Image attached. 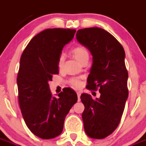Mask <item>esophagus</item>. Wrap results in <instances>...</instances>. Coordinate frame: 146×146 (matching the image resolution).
I'll use <instances>...</instances> for the list:
<instances>
[{"label": "esophagus", "instance_id": "esophagus-1", "mask_svg": "<svg viewBox=\"0 0 146 146\" xmlns=\"http://www.w3.org/2000/svg\"><path fill=\"white\" fill-rule=\"evenodd\" d=\"M77 97H78V100H80V95H81V92H77Z\"/></svg>", "mask_w": 146, "mask_h": 146}]
</instances>
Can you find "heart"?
Listing matches in <instances>:
<instances>
[{
  "label": "heart",
  "mask_w": 146,
  "mask_h": 146,
  "mask_svg": "<svg viewBox=\"0 0 146 146\" xmlns=\"http://www.w3.org/2000/svg\"><path fill=\"white\" fill-rule=\"evenodd\" d=\"M72 52L73 54V55H74V58L80 63H82V62H83L86 59H89L90 54H89L88 51L84 47L81 46H77L72 50ZM64 62V56L63 54H62L59 56V61H58V67L59 69H61L63 66ZM70 82L74 87H80V84H81L80 81L79 80H77V79H72L70 81Z\"/></svg>",
  "instance_id": "heart-1"
}]
</instances>
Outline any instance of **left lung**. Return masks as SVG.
<instances>
[{
    "label": "left lung",
    "mask_w": 146,
    "mask_h": 146,
    "mask_svg": "<svg viewBox=\"0 0 146 146\" xmlns=\"http://www.w3.org/2000/svg\"><path fill=\"white\" fill-rule=\"evenodd\" d=\"M76 36L92 55L87 88L100 92L96 100L86 93L80 97L84 131L90 138L103 139L118 126L128 97L125 53L119 41L100 28L80 29Z\"/></svg>",
    "instance_id": "left-lung-1"
}]
</instances>
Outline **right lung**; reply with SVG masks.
<instances>
[{
  "label": "right lung",
  "mask_w": 146,
  "mask_h": 146,
  "mask_svg": "<svg viewBox=\"0 0 146 146\" xmlns=\"http://www.w3.org/2000/svg\"><path fill=\"white\" fill-rule=\"evenodd\" d=\"M75 32L69 29H46L31 40L21 56L19 105L27 127L41 139L62 133L65 117L77 102V93L71 88H64L56 98L48 85L52 76L59 74V58Z\"/></svg>",
  "instance_id": "right-lung-1"
}]
</instances>
